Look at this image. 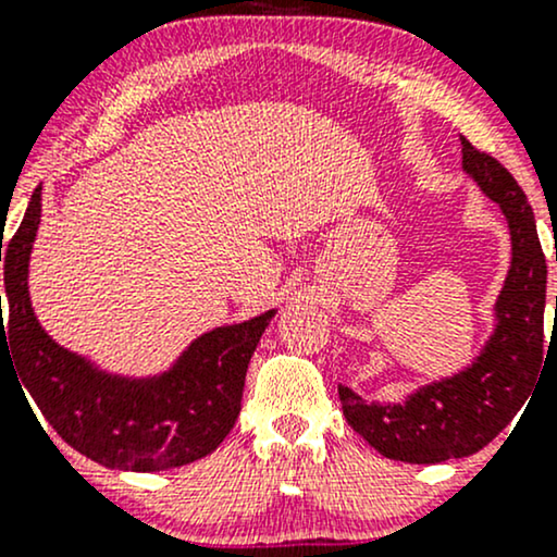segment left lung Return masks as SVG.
<instances>
[{
	"label": "left lung",
	"mask_w": 557,
	"mask_h": 557,
	"mask_svg": "<svg viewBox=\"0 0 557 557\" xmlns=\"http://www.w3.org/2000/svg\"><path fill=\"white\" fill-rule=\"evenodd\" d=\"M466 175L503 209L510 270L495 304V332L463 372L419 387L403 403H367L341 385L343 417L385 458L443 463L482 450L527 403L542 374L547 264L527 194L495 157L461 138Z\"/></svg>",
	"instance_id": "8db88e82"
}]
</instances>
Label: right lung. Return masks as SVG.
Instances as JSON below:
<instances>
[{"label":"right lung","mask_w":557,"mask_h":557,"mask_svg":"<svg viewBox=\"0 0 557 557\" xmlns=\"http://www.w3.org/2000/svg\"><path fill=\"white\" fill-rule=\"evenodd\" d=\"M38 222L41 185L17 233L4 251L0 246L10 311L4 324L0 309V356L2 348L13 350L10 363L41 417L70 447L107 469L164 471L209 456L238 419L248 361L274 309L203 332L157 376L101 372L57 345L34 314L28 264Z\"/></svg>","instance_id":"obj_1"}]
</instances>
